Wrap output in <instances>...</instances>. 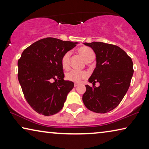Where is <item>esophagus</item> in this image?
<instances>
[{
	"instance_id": "obj_1",
	"label": "esophagus",
	"mask_w": 149,
	"mask_h": 149,
	"mask_svg": "<svg viewBox=\"0 0 149 149\" xmlns=\"http://www.w3.org/2000/svg\"><path fill=\"white\" fill-rule=\"evenodd\" d=\"M78 85H79V84H77V83H74V87H77Z\"/></svg>"
}]
</instances>
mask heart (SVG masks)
I'll use <instances>...</instances> for the list:
<instances>
[{
  "instance_id": "b5f03b06",
  "label": "heart",
  "mask_w": 149,
  "mask_h": 149,
  "mask_svg": "<svg viewBox=\"0 0 149 149\" xmlns=\"http://www.w3.org/2000/svg\"><path fill=\"white\" fill-rule=\"evenodd\" d=\"M78 52L82 55L84 58L85 61L87 62L94 60L95 58V54L93 49L87 47H81L78 49ZM70 56L71 53L70 52H66L63 54L61 58V64L64 69H68L70 67ZM87 73L77 70H72L71 71L68 72L65 76L66 78L70 81L74 82H79L84 78L87 77Z\"/></svg>"
}]
</instances>
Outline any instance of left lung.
<instances>
[{"label": "left lung", "instance_id": "left-lung-1", "mask_svg": "<svg viewBox=\"0 0 149 149\" xmlns=\"http://www.w3.org/2000/svg\"><path fill=\"white\" fill-rule=\"evenodd\" d=\"M96 54V68L89 82L83 102L88 109L104 114L118 106L129 89L133 74V62L127 53L116 45L102 42H84ZM95 82H99L98 88Z\"/></svg>", "mask_w": 149, "mask_h": 149}]
</instances>
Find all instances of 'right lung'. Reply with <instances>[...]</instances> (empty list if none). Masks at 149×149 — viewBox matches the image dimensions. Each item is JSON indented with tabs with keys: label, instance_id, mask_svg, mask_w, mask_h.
<instances>
[{
	"label": "right lung",
	"instance_id": "1",
	"mask_svg": "<svg viewBox=\"0 0 149 149\" xmlns=\"http://www.w3.org/2000/svg\"><path fill=\"white\" fill-rule=\"evenodd\" d=\"M77 42L47 37L25 49L17 62V77L27 102L35 112L44 116L62 109L74 84L64 79L63 54Z\"/></svg>",
	"mask_w": 149,
	"mask_h": 149
}]
</instances>
